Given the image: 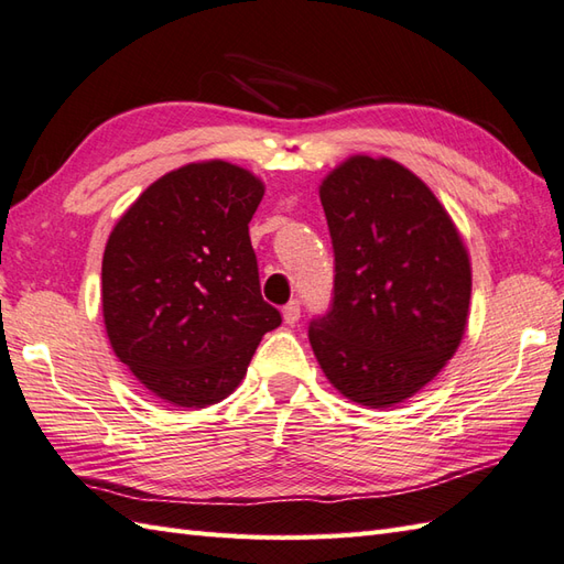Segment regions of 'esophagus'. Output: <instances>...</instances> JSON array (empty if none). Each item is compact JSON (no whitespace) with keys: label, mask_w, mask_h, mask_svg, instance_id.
Returning <instances> with one entry per match:
<instances>
[{"label":"esophagus","mask_w":564,"mask_h":564,"mask_svg":"<svg viewBox=\"0 0 564 564\" xmlns=\"http://www.w3.org/2000/svg\"><path fill=\"white\" fill-rule=\"evenodd\" d=\"M282 318H284V323H286V325H294V323H299V318H301V306H299V301H290V304H286V306L282 308Z\"/></svg>","instance_id":"34e87169"}]
</instances>
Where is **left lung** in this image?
Returning <instances> with one entry per match:
<instances>
[{"label":"left lung","instance_id":"8db88e82","mask_svg":"<svg viewBox=\"0 0 564 564\" xmlns=\"http://www.w3.org/2000/svg\"><path fill=\"white\" fill-rule=\"evenodd\" d=\"M335 249L333 311L308 339L341 397L388 409L462 345L471 258L431 186L392 158L351 155L318 186Z\"/></svg>","mask_w":564,"mask_h":564}]
</instances>
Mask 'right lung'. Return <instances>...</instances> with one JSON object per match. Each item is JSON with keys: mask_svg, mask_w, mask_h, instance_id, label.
I'll return each instance as SVG.
<instances>
[{"mask_svg": "<svg viewBox=\"0 0 564 564\" xmlns=\"http://www.w3.org/2000/svg\"><path fill=\"white\" fill-rule=\"evenodd\" d=\"M263 178L225 160L162 174L109 231L102 321L109 347L162 402L205 409L235 392L265 333L249 223Z\"/></svg>", "mask_w": 564, "mask_h": 564, "instance_id": "right-lung-1", "label": "right lung"}]
</instances>
